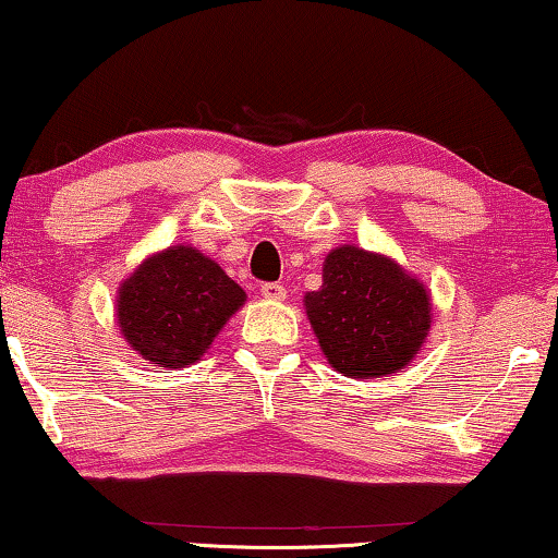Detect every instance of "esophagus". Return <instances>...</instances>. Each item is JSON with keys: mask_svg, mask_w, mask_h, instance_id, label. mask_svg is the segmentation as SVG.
<instances>
[{"mask_svg": "<svg viewBox=\"0 0 558 558\" xmlns=\"http://www.w3.org/2000/svg\"><path fill=\"white\" fill-rule=\"evenodd\" d=\"M260 295L268 298V301H286V288L280 282H263Z\"/></svg>", "mask_w": 558, "mask_h": 558, "instance_id": "esophagus-1", "label": "esophagus"}]
</instances>
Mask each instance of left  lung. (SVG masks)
Listing matches in <instances>:
<instances>
[{"mask_svg": "<svg viewBox=\"0 0 558 558\" xmlns=\"http://www.w3.org/2000/svg\"><path fill=\"white\" fill-rule=\"evenodd\" d=\"M307 320L332 368L351 378L409 365L430 328V295L386 255L355 245L330 251L320 290L305 295Z\"/></svg>", "mask_w": 558, "mask_h": 558, "instance_id": "left-lung-1", "label": "left lung"}]
</instances>
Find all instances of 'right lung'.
Wrapping results in <instances>:
<instances>
[{
	"label": "right lung",
	"instance_id": "obj_1",
	"mask_svg": "<svg viewBox=\"0 0 558 558\" xmlns=\"http://www.w3.org/2000/svg\"><path fill=\"white\" fill-rule=\"evenodd\" d=\"M243 303L245 290L218 263L190 245H172L122 282L118 323L145 361L185 368L199 361Z\"/></svg>",
	"mask_w": 558,
	"mask_h": 558
}]
</instances>
